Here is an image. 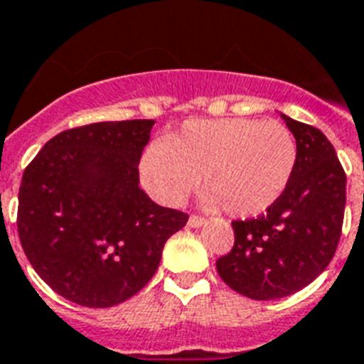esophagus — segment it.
<instances>
[{
	"mask_svg": "<svg viewBox=\"0 0 364 364\" xmlns=\"http://www.w3.org/2000/svg\"><path fill=\"white\" fill-rule=\"evenodd\" d=\"M202 224H205V218L200 217V215H191V217H188V226H192V228H198V226H202Z\"/></svg>",
	"mask_w": 364,
	"mask_h": 364,
	"instance_id": "esophagus-1",
	"label": "esophagus"
}]
</instances>
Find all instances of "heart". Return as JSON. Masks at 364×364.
<instances>
[{
	"instance_id": "b5f03b06",
	"label": "heart",
	"mask_w": 364,
	"mask_h": 364,
	"mask_svg": "<svg viewBox=\"0 0 364 364\" xmlns=\"http://www.w3.org/2000/svg\"><path fill=\"white\" fill-rule=\"evenodd\" d=\"M297 164V141L279 121L228 117L191 119L141 156L146 187L156 200L181 203L200 179L203 200L235 217L269 209L288 188Z\"/></svg>"
}]
</instances>
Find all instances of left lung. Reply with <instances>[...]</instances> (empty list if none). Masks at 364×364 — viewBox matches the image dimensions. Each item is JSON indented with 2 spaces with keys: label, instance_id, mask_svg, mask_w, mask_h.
<instances>
[{
  "label": "left lung",
  "instance_id": "left-lung-1",
  "mask_svg": "<svg viewBox=\"0 0 364 364\" xmlns=\"http://www.w3.org/2000/svg\"><path fill=\"white\" fill-rule=\"evenodd\" d=\"M297 141L288 188L256 218L233 220L235 241L217 259L220 279L256 301L280 299L309 286L333 259L346 208V172L327 136L282 115Z\"/></svg>",
  "mask_w": 364,
  "mask_h": 364
}]
</instances>
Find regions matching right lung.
I'll list each match as a JSON object with an SVG mask.
<instances>
[{
	"instance_id": "right-lung-1",
	"label": "right lung",
	"mask_w": 364,
	"mask_h": 364,
	"mask_svg": "<svg viewBox=\"0 0 364 364\" xmlns=\"http://www.w3.org/2000/svg\"><path fill=\"white\" fill-rule=\"evenodd\" d=\"M153 119L102 121L59 132L22 176L18 237L41 279L65 299L106 309L155 274L188 215L138 187Z\"/></svg>"
}]
</instances>
